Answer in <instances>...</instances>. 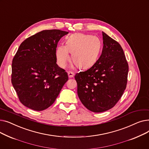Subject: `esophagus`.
Returning a JSON list of instances; mask_svg holds the SVG:
<instances>
[{"mask_svg":"<svg viewBox=\"0 0 149 149\" xmlns=\"http://www.w3.org/2000/svg\"><path fill=\"white\" fill-rule=\"evenodd\" d=\"M68 74L69 78H72L74 76V74L72 72H70V71H68Z\"/></svg>","mask_w":149,"mask_h":149,"instance_id":"obj_1","label":"esophagus"}]
</instances>
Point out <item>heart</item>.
Returning <instances> with one entry per match:
<instances>
[{
    "mask_svg": "<svg viewBox=\"0 0 149 149\" xmlns=\"http://www.w3.org/2000/svg\"><path fill=\"white\" fill-rule=\"evenodd\" d=\"M101 49V42L98 37L75 33L67 38L66 45H60L57 48V63L61 68H65L70 60L69 52L77 68L88 69L95 64Z\"/></svg>",
    "mask_w": 149,
    "mask_h": 149,
    "instance_id": "b5f03b06",
    "label": "heart"
}]
</instances>
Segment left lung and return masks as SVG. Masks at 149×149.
Segmentation results:
<instances>
[{
	"instance_id": "8db88e82",
	"label": "left lung",
	"mask_w": 149,
	"mask_h": 149,
	"mask_svg": "<svg viewBox=\"0 0 149 149\" xmlns=\"http://www.w3.org/2000/svg\"><path fill=\"white\" fill-rule=\"evenodd\" d=\"M103 48L90 69L77 73V93L89 111L99 113L112 108L122 97L127 82L129 66L121 45L102 32Z\"/></svg>"
}]
</instances>
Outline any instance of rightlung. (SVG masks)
I'll return each instance as SVG.
<instances>
[{"instance_id": "obj_1", "label": "right lung", "mask_w": 149, "mask_h": 149, "mask_svg": "<svg viewBox=\"0 0 149 149\" xmlns=\"http://www.w3.org/2000/svg\"><path fill=\"white\" fill-rule=\"evenodd\" d=\"M68 33L43 30L20 44L12 61L11 83L26 107L37 111L48 108L68 80L65 70L56 63V54L58 41Z\"/></svg>"}]
</instances>
